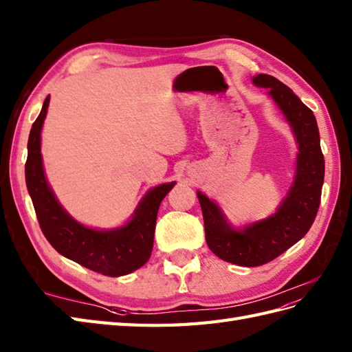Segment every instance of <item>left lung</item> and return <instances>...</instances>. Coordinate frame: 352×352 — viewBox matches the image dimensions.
I'll list each match as a JSON object with an SVG mask.
<instances>
[{"label": "left lung", "instance_id": "left-lung-1", "mask_svg": "<svg viewBox=\"0 0 352 352\" xmlns=\"http://www.w3.org/2000/svg\"><path fill=\"white\" fill-rule=\"evenodd\" d=\"M252 83L267 89V96L296 137V175L285 199L270 217L236 228L215 201L197 191L209 250L221 260L243 267L275 260L309 231L320 208L324 184V157L312 110L276 77L256 74Z\"/></svg>", "mask_w": 352, "mask_h": 352}]
</instances>
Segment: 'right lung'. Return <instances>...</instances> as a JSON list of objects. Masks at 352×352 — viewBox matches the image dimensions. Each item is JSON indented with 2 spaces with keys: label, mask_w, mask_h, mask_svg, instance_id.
I'll return each instance as SVG.
<instances>
[{
  "label": "right lung",
  "mask_w": 352,
  "mask_h": 352,
  "mask_svg": "<svg viewBox=\"0 0 352 352\" xmlns=\"http://www.w3.org/2000/svg\"><path fill=\"white\" fill-rule=\"evenodd\" d=\"M49 101L47 96L32 124L25 164V181L43 234L59 254L83 267L104 276L128 275L149 260L160 204L176 182L153 186L137 204L130 221L121 227L98 230L80 224L58 201L43 168L41 128Z\"/></svg>",
  "instance_id": "add662e5"
}]
</instances>
